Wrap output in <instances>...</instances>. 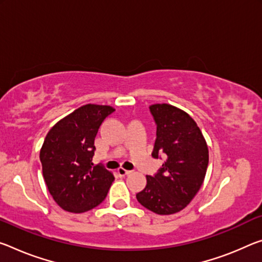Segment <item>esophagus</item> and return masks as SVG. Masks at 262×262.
Returning a JSON list of instances; mask_svg holds the SVG:
<instances>
[{
  "instance_id": "1",
  "label": "esophagus",
  "mask_w": 262,
  "mask_h": 262,
  "mask_svg": "<svg viewBox=\"0 0 262 262\" xmlns=\"http://www.w3.org/2000/svg\"><path fill=\"white\" fill-rule=\"evenodd\" d=\"M132 171H129V170H126L124 168H119L118 169V175L119 176H126V175H129Z\"/></svg>"
}]
</instances>
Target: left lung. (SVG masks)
Here are the masks:
<instances>
[{
  "mask_svg": "<svg viewBox=\"0 0 262 262\" xmlns=\"http://www.w3.org/2000/svg\"><path fill=\"white\" fill-rule=\"evenodd\" d=\"M156 124L151 155L165 160L160 172L147 176V185L136 198L160 215L177 213L190 204L201 189L209 164V148L197 123L183 110L169 103L150 106Z\"/></svg>",
  "mask_w": 262,
  "mask_h": 262,
  "instance_id": "obj_1",
  "label": "left lung"
}]
</instances>
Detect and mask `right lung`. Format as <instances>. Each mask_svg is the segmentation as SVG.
Masks as SVG:
<instances>
[{
	"mask_svg": "<svg viewBox=\"0 0 262 262\" xmlns=\"http://www.w3.org/2000/svg\"><path fill=\"white\" fill-rule=\"evenodd\" d=\"M112 106L87 103L59 120L45 136L39 151L48 190L61 209L82 213L106 198L114 175L94 165V140Z\"/></svg>",
	"mask_w": 262,
	"mask_h": 262,
	"instance_id": "1",
	"label": "right lung"
}]
</instances>
